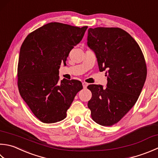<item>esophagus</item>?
Segmentation results:
<instances>
[{"instance_id": "esophagus-1", "label": "esophagus", "mask_w": 158, "mask_h": 158, "mask_svg": "<svg viewBox=\"0 0 158 158\" xmlns=\"http://www.w3.org/2000/svg\"><path fill=\"white\" fill-rule=\"evenodd\" d=\"M82 85H83V88H87V86L88 85V83H87L86 82H83Z\"/></svg>"}]
</instances>
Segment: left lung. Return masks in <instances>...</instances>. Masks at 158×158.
I'll return each instance as SVG.
<instances>
[{"label":"left lung","mask_w":158,"mask_h":158,"mask_svg":"<svg viewBox=\"0 0 158 158\" xmlns=\"http://www.w3.org/2000/svg\"><path fill=\"white\" fill-rule=\"evenodd\" d=\"M88 47L100 71L106 70L107 87L92 84L88 107L94 121L103 126L118 123L136 103L147 77V66L135 40L120 28H89Z\"/></svg>","instance_id":"1"}]
</instances>
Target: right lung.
<instances>
[{"label":"right lung","mask_w":158,"mask_h":158,"mask_svg":"<svg viewBox=\"0 0 158 158\" xmlns=\"http://www.w3.org/2000/svg\"><path fill=\"white\" fill-rule=\"evenodd\" d=\"M88 27L50 23L27 35L21 46L18 66L20 94L34 115L44 123L64 120L77 93L78 80L59 81V69L81 41Z\"/></svg>","instance_id":"right-lung-1"}]
</instances>
